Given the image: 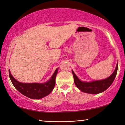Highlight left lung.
Here are the masks:
<instances>
[{"label": "left lung", "instance_id": "obj_1", "mask_svg": "<svg viewBox=\"0 0 125 125\" xmlns=\"http://www.w3.org/2000/svg\"><path fill=\"white\" fill-rule=\"evenodd\" d=\"M117 70H118V63L115 71L109 77L102 80L93 81L90 83L81 81L74 74L73 71H72V72L73 76L74 83L78 89H79L83 92L95 94L103 92L111 86L116 77Z\"/></svg>", "mask_w": 125, "mask_h": 125}]
</instances>
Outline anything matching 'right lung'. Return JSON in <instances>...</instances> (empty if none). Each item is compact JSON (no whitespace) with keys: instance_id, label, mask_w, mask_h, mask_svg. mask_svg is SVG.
I'll return each instance as SVG.
<instances>
[{"instance_id":"add662e5","label":"right lung","mask_w":125,"mask_h":125,"mask_svg":"<svg viewBox=\"0 0 125 125\" xmlns=\"http://www.w3.org/2000/svg\"><path fill=\"white\" fill-rule=\"evenodd\" d=\"M58 69L55 71L49 80L45 83H22L15 80L9 70V77L17 90L28 98L39 99L49 95L53 90L55 83Z\"/></svg>"}]
</instances>
